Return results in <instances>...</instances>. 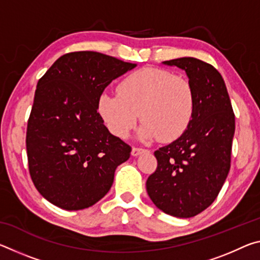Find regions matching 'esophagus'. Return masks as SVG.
Segmentation results:
<instances>
[{
  "mask_svg": "<svg viewBox=\"0 0 260 260\" xmlns=\"http://www.w3.org/2000/svg\"><path fill=\"white\" fill-rule=\"evenodd\" d=\"M144 151H147L146 149H143V148H138V147H133V149H132V155L136 157V156L141 155V153L144 152Z\"/></svg>",
  "mask_w": 260,
  "mask_h": 260,
  "instance_id": "34e87169",
  "label": "esophagus"
}]
</instances>
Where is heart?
Here are the masks:
<instances>
[{
  "label": "heart",
  "instance_id": "1",
  "mask_svg": "<svg viewBox=\"0 0 260 260\" xmlns=\"http://www.w3.org/2000/svg\"><path fill=\"white\" fill-rule=\"evenodd\" d=\"M117 94L103 93L98 111L113 135L125 138L140 113L141 138L161 142L178 139L190 122L195 107L191 83L160 69L144 68L122 79Z\"/></svg>",
  "mask_w": 260,
  "mask_h": 260
}]
</instances>
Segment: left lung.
<instances>
[{
    "instance_id": "8db88e82",
    "label": "left lung",
    "mask_w": 260,
    "mask_h": 260,
    "mask_svg": "<svg viewBox=\"0 0 260 260\" xmlns=\"http://www.w3.org/2000/svg\"><path fill=\"white\" fill-rule=\"evenodd\" d=\"M186 71L195 96L192 118L178 140L155 151L147 191L158 209L195 217L213 203L231 169L235 114L221 74L193 57L164 61Z\"/></svg>"
}]
</instances>
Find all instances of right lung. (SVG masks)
<instances>
[{
  "label": "right lung",
  "instance_id": "1",
  "mask_svg": "<svg viewBox=\"0 0 260 260\" xmlns=\"http://www.w3.org/2000/svg\"><path fill=\"white\" fill-rule=\"evenodd\" d=\"M136 64L96 51L59 57L38 81L27 121L30 179L51 204L87 209L110 190L132 148L112 135L98 112L110 82Z\"/></svg>",
  "mask_w": 260,
  "mask_h": 260
}]
</instances>
